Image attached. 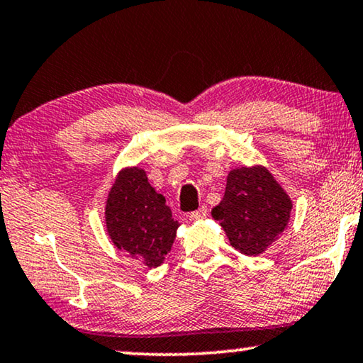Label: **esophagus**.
Segmentation results:
<instances>
[{
	"mask_svg": "<svg viewBox=\"0 0 363 363\" xmlns=\"http://www.w3.org/2000/svg\"><path fill=\"white\" fill-rule=\"evenodd\" d=\"M206 214H208V208H206V206H201L199 209H196V211L190 213V219H191V220L203 219V218H206Z\"/></svg>",
	"mask_w": 363,
	"mask_h": 363,
	"instance_id": "1",
	"label": "esophagus"
}]
</instances>
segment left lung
Returning a JSON list of instances; mask_svg holds the SVG:
<instances>
[{
	"label": "left lung",
	"mask_w": 363,
	"mask_h": 363,
	"mask_svg": "<svg viewBox=\"0 0 363 363\" xmlns=\"http://www.w3.org/2000/svg\"><path fill=\"white\" fill-rule=\"evenodd\" d=\"M293 201L264 165L239 167L228 173L224 196L213 208L230 245L259 255L280 239L290 223Z\"/></svg>",
	"instance_id": "1"
}]
</instances>
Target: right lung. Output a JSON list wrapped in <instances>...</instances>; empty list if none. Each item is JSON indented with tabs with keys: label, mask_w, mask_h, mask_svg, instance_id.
<instances>
[{
	"label": "right lung",
	"mask_w": 363,
	"mask_h": 363,
	"mask_svg": "<svg viewBox=\"0 0 363 363\" xmlns=\"http://www.w3.org/2000/svg\"><path fill=\"white\" fill-rule=\"evenodd\" d=\"M106 233L114 247L155 269L169 254L180 223L172 218L140 167H124L114 178L104 208Z\"/></svg>",
	"instance_id": "obj_1"
}]
</instances>
